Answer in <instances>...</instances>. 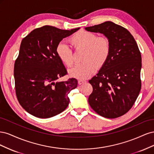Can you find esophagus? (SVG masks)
<instances>
[{
  "label": "esophagus",
  "instance_id": "1",
  "mask_svg": "<svg viewBox=\"0 0 154 154\" xmlns=\"http://www.w3.org/2000/svg\"><path fill=\"white\" fill-rule=\"evenodd\" d=\"M86 82V80H82V79H80V80H78V84L79 85H82L83 83Z\"/></svg>",
  "mask_w": 154,
  "mask_h": 154
}]
</instances>
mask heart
Returning <instances> with one entry per match:
<instances>
[{
	"mask_svg": "<svg viewBox=\"0 0 154 154\" xmlns=\"http://www.w3.org/2000/svg\"><path fill=\"white\" fill-rule=\"evenodd\" d=\"M69 41L75 49H82L85 51L83 58L85 62L76 64L69 71L72 77L78 79L88 78L96 71L97 67H101L109 58L110 44L105 37L82 30L72 35ZM56 53L67 67L72 66L74 61L73 52L68 45L63 42L59 43L56 48Z\"/></svg>",
	"mask_w": 154,
	"mask_h": 154,
	"instance_id": "b5f03b06",
	"label": "heart"
}]
</instances>
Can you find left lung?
Here are the masks:
<instances>
[{
    "label": "left lung",
    "mask_w": 154,
    "mask_h": 154,
    "mask_svg": "<svg viewBox=\"0 0 154 154\" xmlns=\"http://www.w3.org/2000/svg\"><path fill=\"white\" fill-rule=\"evenodd\" d=\"M85 29L103 34L110 44L108 60L89 80L93 91L88 103L103 117H120L132 108L141 90L140 51L131 33L112 22Z\"/></svg>",
    "instance_id": "left-lung-1"
}]
</instances>
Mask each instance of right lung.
I'll list each match as a JSON object with an SVG mask.
<instances>
[{
  "mask_svg": "<svg viewBox=\"0 0 154 154\" xmlns=\"http://www.w3.org/2000/svg\"><path fill=\"white\" fill-rule=\"evenodd\" d=\"M79 29L63 30L44 26L22 39L14 65L15 92L20 105L30 114L48 118L67 107L68 94L77 87L78 81H58L67 72L56 48L63 38Z\"/></svg>",
  "mask_w": 154,
  "mask_h": 154,
  "instance_id": "add662e5",
  "label": "right lung"
}]
</instances>
